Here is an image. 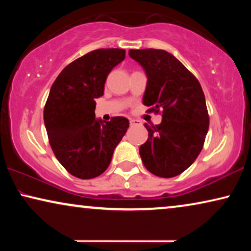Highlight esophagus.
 Here are the masks:
<instances>
[{
    "label": "esophagus",
    "instance_id": "34e87169",
    "mask_svg": "<svg viewBox=\"0 0 251 251\" xmlns=\"http://www.w3.org/2000/svg\"><path fill=\"white\" fill-rule=\"evenodd\" d=\"M139 125H140V121H138V120H130V126H139Z\"/></svg>",
    "mask_w": 251,
    "mask_h": 251
}]
</instances>
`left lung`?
<instances>
[{"instance_id":"left-lung-1","label":"left lung","mask_w":251,"mask_h":251,"mask_svg":"<svg viewBox=\"0 0 251 251\" xmlns=\"http://www.w3.org/2000/svg\"><path fill=\"white\" fill-rule=\"evenodd\" d=\"M147 76L143 104L159 113L162 122L149 126V138L139 147L144 166L159 177L180 175L194 162L209 129L204 94L197 77L164 50H129Z\"/></svg>"}]
</instances>
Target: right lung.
<instances>
[{"instance_id":"1","label":"right lung","mask_w":251,"mask_h":251,"mask_svg":"<svg viewBox=\"0 0 251 251\" xmlns=\"http://www.w3.org/2000/svg\"><path fill=\"white\" fill-rule=\"evenodd\" d=\"M126 58L123 49H97L67 65L50 89L43 119L57 160L81 179L107 169L113 152L129 128L128 119H96V99L104 95L106 78Z\"/></svg>"}]
</instances>
